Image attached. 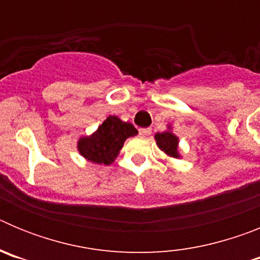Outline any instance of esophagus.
Returning <instances> with one entry per match:
<instances>
[{"label":"esophagus","mask_w":260,"mask_h":260,"mask_svg":"<svg viewBox=\"0 0 260 260\" xmlns=\"http://www.w3.org/2000/svg\"><path fill=\"white\" fill-rule=\"evenodd\" d=\"M151 128H141V130H139V134L142 135V137H150L151 135Z\"/></svg>","instance_id":"34e87169"}]
</instances>
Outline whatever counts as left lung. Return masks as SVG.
Returning a JSON list of instances; mask_svg holds the SVG:
<instances>
[{
	"label": "left lung",
	"mask_w": 260,
	"mask_h": 260,
	"mask_svg": "<svg viewBox=\"0 0 260 260\" xmlns=\"http://www.w3.org/2000/svg\"><path fill=\"white\" fill-rule=\"evenodd\" d=\"M155 141L157 147L168 157L181 158L180 150H178V137L173 134L172 126L168 125V130L162 133H156Z\"/></svg>",
	"instance_id": "left-lung-1"
}]
</instances>
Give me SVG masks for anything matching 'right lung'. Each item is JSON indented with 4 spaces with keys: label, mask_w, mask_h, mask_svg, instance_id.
I'll return each mask as SVG.
<instances>
[{
    "label": "right lung",
    "mask_w": 260,
    "mask_h": 260,
    "mask_svg": "<svg viewBox=\"0 0 260 260\" xmlns=\"http://www.w3.org/2000/svg\"><path fill=\"white\" fill-rule=\"evenodd\" d=\"M138 130L130 122L117 116H109L91 135L80 137L78 151L86 160L98 165H109L118 156L127 138L135 137Z\"/></svg>",
    "instance_id": "1"
}]
</instances>
